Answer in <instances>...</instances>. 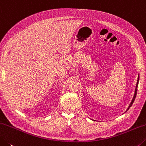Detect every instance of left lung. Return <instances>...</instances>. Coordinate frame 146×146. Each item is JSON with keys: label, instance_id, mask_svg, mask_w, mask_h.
I'll use <instances>...</instances> for the list:
<instances>
[{"label": "left lung", "instance_id": "1", "mask_svg": "<svg viewBox=\"0 0 146 146\" xmlns=\"http://www.w3.org/2000/svg\"><path fill=\"white\" fill-rule=\"evenodd\" d=\"M138 82H139V75H138V80H137V85H136V89H135V94H134V96H133V100H132V101H131V104H130V105H129V107L127 108V109L126 110V111H127L128 110H129V109L130 108V107L132 106V105H133V102H134V101H135V98H136V96H137V89H138ZM125 111V112H126Z\"/></svg>", "mask_w": 146, "mask_h": 146}]
</instances>
